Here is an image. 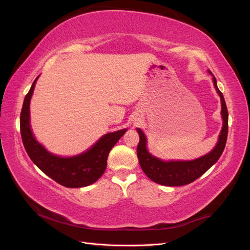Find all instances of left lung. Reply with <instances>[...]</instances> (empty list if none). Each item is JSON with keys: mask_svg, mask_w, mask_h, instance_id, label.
<instances>
[{"mask_svg": "<svg viewBox=\"0 0 250 250\" xmlns=\"http://www.w3.org/2000/svg\"><path fill=\"white\" fill-rule=\"evenodd\" d=\"M214 85L221 99V113L223 119V127L216 147L209 153L197 160L190 162H163L151 155L146 148L147 140L145 134L138 128L140 142L137 148L138 158L141 168L146 175L156 184L168 187L185 186L193 183L206 173L221 156L225 148L229 132V111L226 107L224 97L217 86L216 78H213Z\"/></svg>", "mask_w": 250, "mask_h": 250, "instance_id": "8db88e82", "label": "left lung"}]
</instances>
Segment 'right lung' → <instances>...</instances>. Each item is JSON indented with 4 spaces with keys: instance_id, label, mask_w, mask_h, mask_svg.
<instances>
[{
    "instance_id": "1",
    "label": "right lung",
    "mask_w": 250,
    "mask_h": 250,
    "mask_svg": "<svg viewBox=\"0 0 250 250\" xmlns=\"http://www.w3.org/2000/svg\"><path fill=\"white\" fill-rule=\"evenodd\" d=\"M37 78L25 97L20 118L21 140L29 157L46 175L63 187L82 188L94 184L106 169L110 150L126 129L103 135L86 152L77 156L59 157L51 154L35 140L30 128L29 106Z\"/></svg>"
}]
</instances>
